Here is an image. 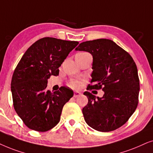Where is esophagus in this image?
<instances>
[{"label":"esophagus","instance_id":"obj_1","mask_svg":"<svg viewBox=\"0 0 153 153\" xmlns=\"http://www.w3.org/2000/svg\"><path fill=\"white\" fill-rule=\"evenodd\" d=\"M80 95H81L80 92H79V91H74V94H73V97H74L75 98H76V97H78Z\"/></svg>","mask_w":153,"mask_h":153}]
</instances>
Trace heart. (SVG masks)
I'll return each instance as SVG.
<instances>
[{"label":"heart","mask_w":153,"mask_h":153,"mask_svg":"<svg viewBox=\"0 0 153 153\" xmlns=\"http://www.w3.org/2000/svg\"><path fill=\"white\" fill-rule=\"evenodd\" d=\"M80 54H86V52H80ZM70 85L72 87H78V82H76V81H72V82H70Z\"/></svg>","instance_id":"obj_1"}]
</instances>
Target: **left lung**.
<instances>
[{
	"label": "left lung",
	"instance_id": "obj_1",
	"mask_svg": "<svg viewBox=\"0 0 153 153\" xmlns=\"http://www.w3.org/2000/svg\"><path fill=\"white\" fill-rule=\"evenodd\" d=\"M75 50L86 51L93 56V85H89L87 90L104 91L101 98L84 92L88 98L82 108L85 122L99 131L118 129L127 123L138 103L139 78L133 58L113 40L103 38L81 42Z\"/></svg>",
	"mask_w": 153,
	"mask_h": 153
}]
</instances>
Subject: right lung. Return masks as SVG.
Masks as SVG:
<instances>
[{"label":"right lung","instance_id":"1","mask_svg":"<svg viewBox=\"0 0 153 153\" xmlns=\"http://www.w3.org/2000/svg\"><path fill=\"white\" fill-rule=\"evenodd\" d=\"M79 42L45 37L28 48L13 73L11 91L16 113L26 127L47 131L59 123L72 89L61 87L52 93L48 79L59 75V67Z\"/></svg>","mask_w":153,"mask_h":153}]
</instances>
